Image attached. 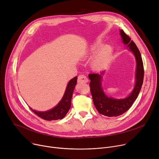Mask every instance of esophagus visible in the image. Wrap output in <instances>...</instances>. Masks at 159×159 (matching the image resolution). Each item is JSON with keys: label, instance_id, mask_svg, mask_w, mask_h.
I'll use <instances>...</instances> for the list:
<instances>
[{"label": "esophagus", "instance_id": "obj_1", "mask_svg": "<svg viewBox=\"0 0 159 159\" xmlns=\"http://www.w3.org/2000/svg\"><path fill=\"white\" fill-rule=\"evenodd\" d=\"M77 81L79 83H86L88 82V78L84 75H80L78 77Z\"/></svg>", "mask_w": 159, "mask_h": 159}]
</instances>
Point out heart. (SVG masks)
Segmentation results:
<instances>
[{"label": "heart", "mask_w": 159, "mask_h": 159, "mask_svg": "<svg viewBox=\"0 0 159 159\" xmlns=\"http://www.w3.org/2000/svg\"><path fill=\"white\" fill-rule=\"evenodd\" d=\"M102 40H97L96 43L91 47L90 51L91 52H95L97 49L102 45ZM113 55V49L110 45L102 46L101 48H99L91 61V66L93 68L97 70H101L105 66L109 63Z\"/></svg>", "instance_id": "1"}]
</instances>
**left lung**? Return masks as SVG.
I'll return each mask as SVG.
<instances>
[{
  "label": "left lung",
  "instance_id": "8db88e82",
  "mask_svg": "<svg viewBox=\"0 0 159 159\" xmlns=\"http://www.w3.org/2000/svg\"><path fill=\"white\" fill-rule=\"evenodd\" d=\"M120 33L123 43L128 45L130 51L134 54L137 62L136 83L130 95L122 99L108 97L104 93L102 87V78L104 71L101 72V74L91 73L89 75V79L91 80L90 91L96 109L99 113L110 117L119 116L129 109L139 94L144 79L143 62L138 48L122 30H120Z\"/></svg>",
  "mask_w": 159,
  "mask_h": 159
}]
</instances>
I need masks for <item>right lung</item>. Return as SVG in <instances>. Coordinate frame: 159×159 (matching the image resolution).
Wrapping results in <instances>:
<instances>
[{
  "label": "right lung",
  "instance_id": "1",
  "mask_svg": "<svg viewBox=\"0 0 159 159\" xmlns=\"http://www.w3.org/2000/svg\"><path fill=\"white\" fill-rule=\"evenodd\" d=\"M77 80V77H75L70 80L62 100L53 109L47 111H37L30 107L31 110L44 120L50 121L63 119L71 107V101Z\"/></svg>",
  "mask_w": 159,
  "mask_h": 159
}]
</instances>
